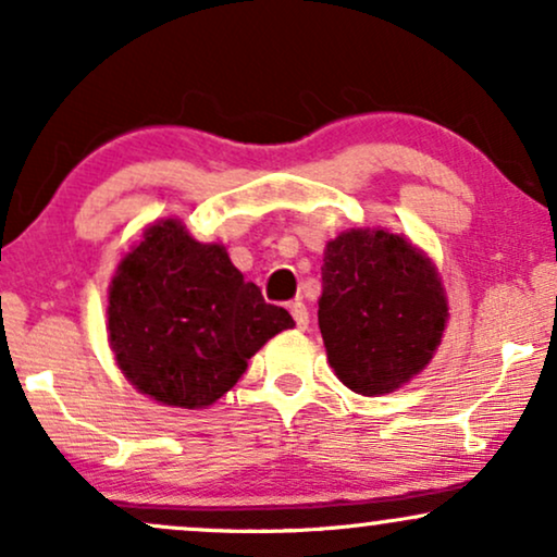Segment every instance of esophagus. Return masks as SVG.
I'll return each mask as SVG.
<instances>
[{
    "instance_id": "obj_1",
    "label": "esophagus",
    "mask_w": 557,
    "mask_h": 557,
    "mask_svg": "<svg viewBox=\"0 0 557 557\" xmlns=\"http://www.w3.org/2000/svg\"><path fill=\"white\" fill-rule=\"evenodd\" d=\"M290 313H293V319H296L298 330H308V308H306V304H300V300H293Z\"/></svg>"
}]
</instances>
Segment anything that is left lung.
Returning a JSON list of instances; mask_svg holds the SVG:
<instances>
[{
	"label": "left lung",
	"mask_w": 557,
	"mask_h": 557,
	"mask_svg": "<svg viewBox=\"0 0 557 557\" xmlns=\"http://www.w3.org/2000/svg\"><path fill=\"white\" fill-rule=\"evenodd\" d=\"M448 319L438 270L384 227H352L324 249L319 330L347 388L388 394L431 363Z\"/></svg>",
	"instance_id": "obj_1"
}]
</instances>
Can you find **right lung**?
<instances>
[{
	"instance_id": "add662e5",
	"label": "right lung",
	"mask_w": 557,
	"mask_h": 557,
	"mask_svg": "<svg viewBox=\"0 0 557 557\" xmlns=\"http://www.w3.org/2000/svg\"><path fill=\"white\" fill-rule=\"evenodd\" d=\"M290 326V313L246 283L223 244H199L173 218L145 227L109 287L116 363L134 388L169 407H210Z\"/></svg>"
}]
</instances>
